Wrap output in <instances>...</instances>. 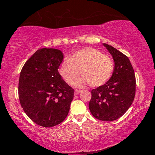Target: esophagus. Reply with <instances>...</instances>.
<instances>
[{"label": "esophagus", "instance_id": "esophagus-1", "mask_svg": "<svg viewBox=\"0 0 155 155\" xmlns=\"http://www.w3.org/2000/svg\"><path fill=\"white\" fill-rule=\"evenodd\" d=\"M81 91H82V90H75V93L77 94H80Z\"/></svg>", "mask_w": 155, "mask_h": 155}]
</instances>
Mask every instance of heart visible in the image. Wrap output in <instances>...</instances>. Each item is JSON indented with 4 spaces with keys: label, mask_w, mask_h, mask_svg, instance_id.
I'll use <instances>...</instances> for the list:
<instances>
[{
    "label": "heart",
    "mask_w": 155,
    "mask_h": 155,
    "mask_svg": "<svg viewBox=\"0 0 155 155\" xmlns=\"http://www.w3.org/2000/svg\"><path fill=\"white\" fill-rule=\"evenodd\" d=\"M114 64L111 57L98 49L86 48L76 52L60 65L59 72L69 85H73L81 71L82 77L76 81L77 87L90 85L97 87L105 84L114 72Z\"/></svg>",
    "instance_id": "b5f03b06"
}]
</instances>
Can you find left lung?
<instances>
[{"label": "left lung", "mask_w": 155, "mask_h": 155, "mask_svg": "<svg viewBox=\"0 0 155 155\" xmlns=\"http://www.w3.org/2000/svg\"><path fill=\"white\" fill-rule=\"evenodd\" d=\"M114 60V70L103 85L91 90L89 109L95 118L111 122L122 117L134 101L136 80L129 59L109 44H103Z\"/></svg>", "instance_id": "8db88e82"}]
</instances>
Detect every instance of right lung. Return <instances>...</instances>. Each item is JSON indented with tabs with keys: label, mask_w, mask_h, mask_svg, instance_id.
Segmentation results:
<instances>
[{
	"label": "right lung",
	"mask_w": 155,
	"mask_h": 155,
	"mask_svg": "<svg viewBox=\"0 0 155 155\" xmlns=\"http://www.w3.org/2000/svg\"><path fill=\"white\" fill-rule=\"evenodd\" d=\"M63 58L59 50L39 49L21 70L20 104L27 116L41 127L51 128L64 122L74 97V90L58 72Z\"/></svg>",
	"instance_id": "1"
}]
</instances>
